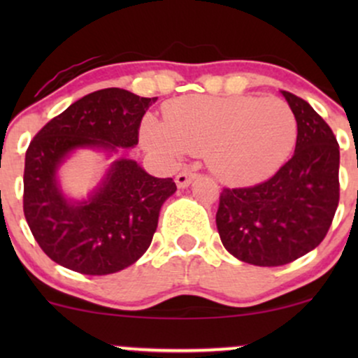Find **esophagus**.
Here are the masks:
<instances>
[{
	"label": "esophagus",
	"mask_w": 358,
	"mask_h": 358,
	"mask_svg": "<svg viewBox=\"0 0 358 358\" xmlns=\"http://www.w3.org/2000/svg\"><path fill=\"white\" fill-rule=\"evenodd\" d=\"M195 176H196V173L193 170H183L176 175L175 182H176V185H178V188H185L190 185V182L195 178Z\"/></svg>",
	"instance_id": "1"
}]
</instances>
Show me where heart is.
Instances as JSON below:
<instances>
[{
    "instance_id": "obj_1",
    "label": "heart",
    "mask_w": 358,
    "mask_h": 358,
    "mask_svg": "<svg viewBox=\"0 0 358 358\" xmlns=\"http://www.w3.org/2000/svg\"><path fill=\"white\" fill-rule=\"evenodd\" d=\"M163 116V124L143 126L148 146L168 158L207 155L213 175L234 185L274 173L298 134L293 109L276 97L187 96L168 102Z\"/></svg>"
}]
</instances>
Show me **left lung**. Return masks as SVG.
I'll return each mask as SVG.
<instances>
[{
	"label": "left lung",
	"instance_id": "8db88e82",
	"mask_svg": "<svg viewBox=\"0 0 358 358\" xmlns=\"http://www.w3.org/2000/svg\"><path fill=\"white\" fill-rule=\"evenodd\" d=\"M298 122L294 155L266 182L225 187L217 210L224 248L254 266H285L327 236L340 200V150L331 127L301 97L282 90Z\"/></svg>",
	"mask_w": 358,
	"mask_h": 358
}]
</instances>
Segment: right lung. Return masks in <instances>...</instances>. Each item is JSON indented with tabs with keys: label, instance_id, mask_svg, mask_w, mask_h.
Listing matches in <instances>:
<instances>
[{
	"label": "right lung",
	"instance_id": "obj_1",
	"mask_svg": "<svg viewBox=\"0 0 358 358\" xmlns=\"http://www.w3.org/2000/svg\"><path fill=\"white\" fill-rule=\"evenodd\" d=\"M153 101L117 87L96 90L31 139L24 156V219L57 264L104 276L134 264L150 248L159 208L176 190L173 178H155L133 159H119L87 202L72 205L57 187L55 171L76 148L116 151L138 145L141 119Z\"/></svg>",
	"mask_w": 358,
	"mask_h": 358
}]
</instances>
